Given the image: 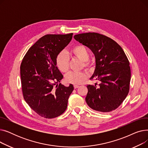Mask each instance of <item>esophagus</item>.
Masks as SVG:
<instances>
[{"instance_id": "34e87169", "label": "esophagus", "mask_w": 148, "mask_h": 148, "mask_svg": "<svg viewBox=\"0 0 148 148\" xmlns=\"http://www.w3.org/2000/svg\"><path fill=\"white\" fill-rule=\"evenodd\" d=\"M79 87V85H77V84H74V89H77V88H78Z\"/></svg>"}]
</instances>
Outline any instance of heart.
<instances>
[{"mask_svg":"<svg viewBox=\"0 0 148 148\" xmlns=\"http://www.w3.org/2000/svg\"><path fill=\"white\" fill-rule=\"evenodd\" d=\"M70 53L74 57L83 61L82 67L88 69L92 68V62L89 60V51L88 49L82 45H77L73 47ZM56 65L60 71L62 73L68 71L69 68V58L64 52L59 53L56 58ZM88 75L84 72H70L65 76V80L69 83L79 84L86 80Z\"/></svg>","mask_w":148,"mask_h":148,"instance_id":"heart-1","label":"heart"}]
</instances>
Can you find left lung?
<instances>
[{
    "label": "left lung",
    "instance_id": "8db88e82",
    "mask_svg": "<svg viewBox=\"0 0 148 148\" xmlns=\"http://www.w3.org/2000/svg\"><path fill=\"white\" fill-rule=\"evenodd\" d=\"M74 39L94 54L95 69L90 80L100 81L97 86L88 85L86 101L92 109L110 112L117 108L127 97L131 80L130 62L121 47L104 35L80 34Z\"/></svg>",
    "mask_w": 148,
    "mask_h": 148
}]
</instances>
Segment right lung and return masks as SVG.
<instances>
[{"label":"right lung","instance_id":"1","mask_svg":"<svg viewBox=\"0 0 148 148\" xmlns=\"http://www.w3.org/2000/svg\"><path fill=\"white\" fill-rule=\"evenodd\" d=\"M73 33L46 35L28 50L20 66L23 97L29 107L41 117L51 119L66 109L74 90L60 83L63 78L56 66L58 54L71 41Z\"/></svg>","mask_w":148,"mask_h":148}]
</instances>
